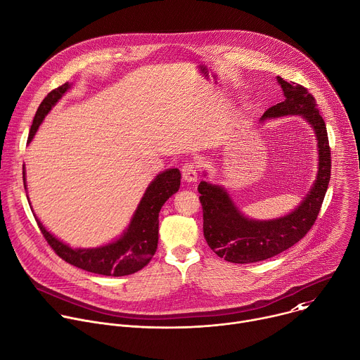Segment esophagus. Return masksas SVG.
<instances>
[{
	"mask_svg": "<svg viewBox=\"0 0 360 360\" xmlns=\"http://www.w3.org/2000/svg\"><path fill=\"white\" fill-rule=\"evenodd\" d=\"M182 176L186 182H196L198 181V165L195 162H186L182 167Z\"/></svg>",
	"mask_w": 360,
	"mask_h": 360,
	"instance_id": "34e87169",
	"label": "esophagus"
}]
</instances>
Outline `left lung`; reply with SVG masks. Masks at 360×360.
Segmentation results:
<instances>
[{
	"instance_id": "obj_1",
	"label": "left lung",
	"mask_w": 360,
	"mask_h": 360,
	"mask_svg": "<svg viewBox=\"0 0 360 360\" xmlns=\"http://www.w3.org/2000/svg\"><path fill=\"white\" fill-rule=\"evenodd\" d=\"M285 99L271 107L261 121L285 115H302L316 134L319 148L318 178L299 207L286 217L272 221L245 218L232 203L228 192L202 181L198 185L203 212V236L210 248L228 262L253 264L272 258L299 242L314 226L330 181V146L316 99L303 85L278 77Z\"/></svg>"
}]
</instances>
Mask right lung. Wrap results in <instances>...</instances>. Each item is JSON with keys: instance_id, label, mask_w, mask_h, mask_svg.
Masks as SVG:
<instances>
[{"instance_id": "add662e5", "label": "right lung", "mask_w": 360, "mask_h": 360, "mask_svg": "<svg viewBox=\"0 0 360 360\" xmlns=\"http://www.w3.org/2000/svg\"><path fill=\"white\" fill-rule=\"evenodd\" d=\"M70 88V84L51 91L39 104L37 114L34 117L28 142L34 138L39 124L44 117L53 108L57 101ZM24 186H25V171H22ZM181 185V174L175 169H168L161 172L150 182L143 198L141 199L138 210L127 229V232L115 242L95 249H72L68 245L60 242L51 235L42 224L37 219L38 228L44 235L48 245L65 262L105 276H125L142 269L157 252L158 246V225H160V211L162 205L174 195Z\"/></svg>"}]
</instances>
